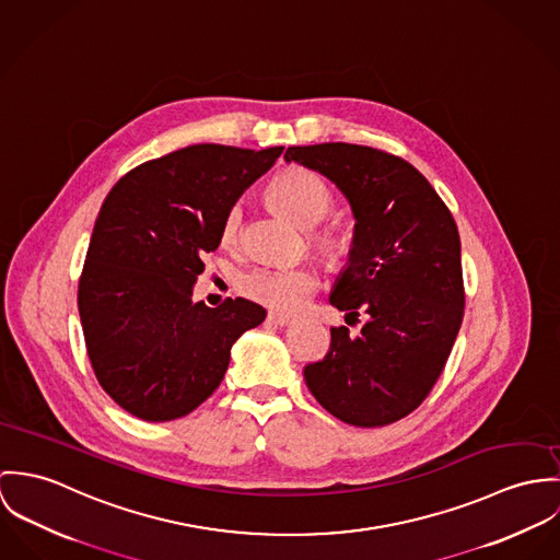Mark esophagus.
I'll return each instance as SVG.
<instances>
[{"mask_svg":"<svg viewBox=\"0 0 560 560\" xmlns=\"http://www.w3.org/2000/svg\"><path fill=\"white\" fill-rule=\"evenodd\" d=\"M266 319H268L270 324H275V326H288V324H292V322H294L292 317H288V315H281V313H275V311H270Z\"/></svg>","mask_w":560,"mask_h":560,"instance_id":"34e87169","label":"esophagus"}]
</instances>
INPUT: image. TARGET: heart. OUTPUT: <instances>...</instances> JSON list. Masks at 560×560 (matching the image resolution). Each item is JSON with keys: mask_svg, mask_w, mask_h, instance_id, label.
I'll use <instances>...</instances> for the list:
<instances>
[{"mask_svg": "<svg viewBox=\"0 0 560 560\" xmlns=\"http://www.w3.org/2000/svg\"><path fill=\"white\" fill-rule=\"evenodd\" d=\"M268 197L285 217H290L301 228H315L332 206L330 190L307 167H288L277 174L268 187ZM241 221L243 208L241 203H234L223 219V243L230 245L238 238ZM315 243L328 255H335L339 249L337 241L328 234H319ZM317 285L319 279L315 270L307 266H259L243 275L238 283L241 292L247 299L279 313H296L303 310Z\"/></svg>", "mask_w": 560, "mask_h": 560, "instance_id": "heart-1", "label": "heart"}]
</instances>
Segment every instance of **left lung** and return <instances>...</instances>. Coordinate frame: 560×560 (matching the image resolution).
<instances>
[{"mask_svg": "<svg viewBox=\"0 0 560 560\" xmlns=\"http://www.w3.org/2000/svg\"><path fill=\"white\" fill-rule=\"evenodd\" d=\"M285 161L324 174L348 197L354 241L330 303L346 319L368 317L357 337L330 328V352L305 368V382L343 423H395L432 393L464 319L455 219L419 170L384 150L292 145Z\"/></svg>", "mask_w": 560, "mask_h": 560, "instance_id": "8db88e82", "label": "left lung"}]
</instances>
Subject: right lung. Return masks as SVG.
Returning <instances> with one entry per match:
<instances>
[{
    "mask_svg": "<svg viewBox=\"0 0 560 560\" xmlns=\"http://www.w3.org/2000/svg\"><path fill=\"white\" fill-rule=\"evenodd\" d=\"M281 152L188 145L137 165L105 197L77 303L96 380L132 417L192 412L221 384L234 341L264 322L245 299L206 307L190 296L228 210Z\"/></svg>",
    "mask_w": 560,
    "mask_h": 560,
    "instance_id": "obj_1",
    "label": "right lung"
}]
</instances>
